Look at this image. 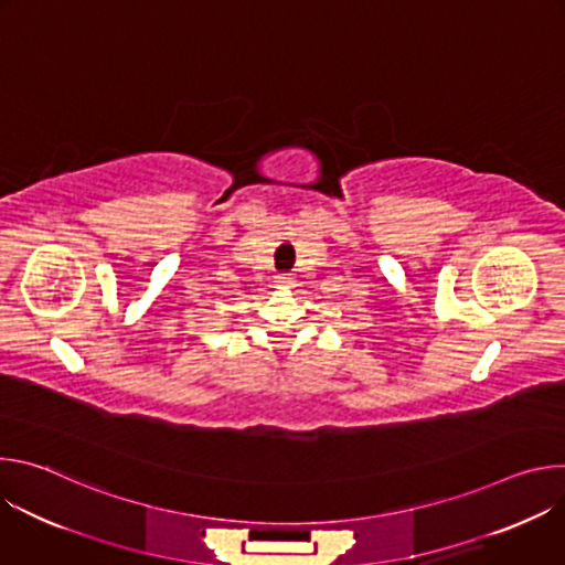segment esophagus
I'll list each match as a JSON object with an SVG mask.
<instances>
[{
  "label": "esophagus",
  "instance_id": "34e87169",
  "mask_svg": "<svg viewBox=\"0 0 565 565\" xmlns=\"http://www.w3.org/2000/svg\"><path fill=\"white\" fill-rule=\"evenodd\" d=\"M277 284H279V286H290V284H292V277L286 275V273H281V275H277Z\"/></svg>",
  "mask_w": 565,
  "mask_h": 565
}]
</instances>
